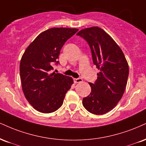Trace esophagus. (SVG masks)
I'll list each match as a JSON object with an SVG mask.
<instances>
[{
    "label": "esophagus",
    "instance_id": "1",
    "mask_svg": "<svg viewBox=\"0 0 146 146\" xmlns=\"http://www.w3.org/2000/svg\"><path fill=\"white\" fill-rule=\"evenodd\" d=\"M82 78H74L73 79V81H74V82L75 83H80V82H82Z\"/></svg>",
    "mask_w": 146,
    "mask_h": 146
}]
</instances>
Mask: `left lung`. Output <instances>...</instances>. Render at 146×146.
Masks as SVG:
<instances>
[{"instance_id":"8db88e82","label":"left lung","mask_w":146,"mask_h":146,"mask_svg":"<svg viewBox=\"0 0 146 146\" xmlns=\"http://www.w3.org/2000/svg\"><path fill=\"white\" fill-rule=\"evenodd\" d=\"M77 35L90 47L94 64L99 68L97 79L89 83L91 92L82 104L87 111L103 115L115 108L123 95L129 77V64L120 47L101 28H88Z\"/></svg>"}]
</instances>
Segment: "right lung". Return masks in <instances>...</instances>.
<instances>
[{
    "instance_id": "add662e5",
    "label": "right lung",
    "mask_w": 146,
    "mask_h": 146,
    "mask_svg": "<svg viewBox=\"0 0 146 146\" xmlns=\"http://www.w3.org/2000/svg\"><path fill=\"white\" fill-rule=\"evenodd\" d=\"M77 29L52 28L38 35L29 45L20 61V73L26 99L35 110L48 113L62 106L73 80L61 73H51L59 64L60 50Z\"/></svg>"
}]
</instances>
